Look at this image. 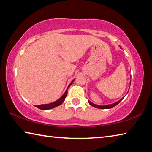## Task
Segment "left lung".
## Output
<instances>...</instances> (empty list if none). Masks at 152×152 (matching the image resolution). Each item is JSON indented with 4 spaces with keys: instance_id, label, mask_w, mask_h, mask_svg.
I'll list each match as a JSON object with an SVG mask.
<instances>
[{
    "instance_id": "1",
    "label": "left lung",
    "mask_w": 152,
    "mask_h": 152,
    "mask_svg": "<svg viewBox=\"0 0 152 152\" xmlns=\"http://www.w3.org/2000/svg\"><path fill=\"white\" fill-rule=\"evenodd\" d=\"M121 48V47H120ZM130 84H131V82H130ZM129 92V91H128ZM124 98V97H123ZM123 98H122L121 99V100H119V101H117V102H115V103H113V104H107V105H98V104H94V103H92V102H91L90 101H88V102H89V104L91 105V106H92V107H95V108H98V109H111V108H113V107H114L115 106H116L117 104H118L119 103V102L122 101V100L123 99Z\"/></svg>"
}]
</instances>
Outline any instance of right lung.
<instances>
[{
  "mask_svg": "<svg viewBox=\"0 0 152 152\" xmlns=\"http://www.w3.org/2000/svg\"><path fill=\"white\" fill-rule=\"evenodd\" d=\"M74 80H73L71 82V83L69 84L68 87V88H67L66 91H65V92H64V94L60 98V99H58L57 101H54L53 102H51V103H49V104L36 105L35 107H37V108H38V109H42V110H49V109H53V108H55L56 107H58V106H59V105H60L64 101V100H65L66 97L67 96V94H68V89L69 88V87H70L72 85V84Z\"/></svg>",
  "mask_w": 152,
  "mask_h": 152,
  "instance_id": "1",
  "label": "right lung"
}]
</instances>
